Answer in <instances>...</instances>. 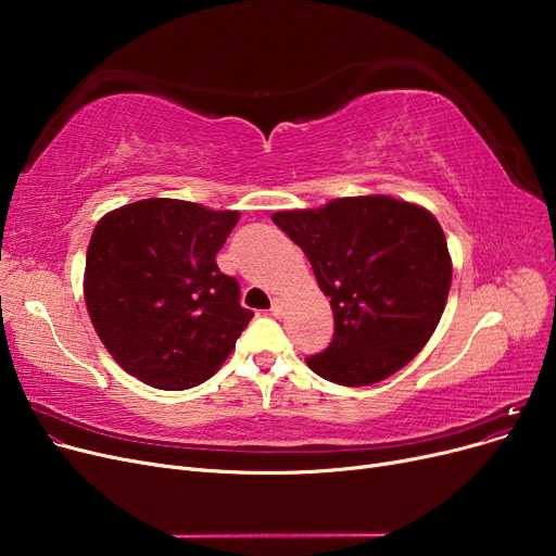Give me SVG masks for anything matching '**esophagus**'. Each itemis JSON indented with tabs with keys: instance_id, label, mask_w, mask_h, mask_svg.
Segmentation results:
<instances>
[{
	"instance_id": "1",
	"label": "esophagus",
	"mask_w": 556,
	"mask_h": 556,
	"mask_svg": "<svg viewBox=\"0 0 556 556\" xmlns=\"http://www.w3.org/2000/svg\"><path fill=\"white\" fill-rule=\"evenodd\" d=\"M271 315H274V317H280V315H282V301H280V299H274Z\"/></svg>"
}]
</instances>
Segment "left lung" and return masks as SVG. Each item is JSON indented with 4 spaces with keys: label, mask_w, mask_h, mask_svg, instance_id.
Segmentation results:
<instances>
[{
    "label": "left lung",
    "mask_w": 556,
    "mask_h": 556,
    "mask_svg": "<svg viewBox=\"0 0 556 556\" xmlns=\"http://www.w3.org/2000/svg\"><path fill=\"white\" fill-rule=\"evenodd\" d=\"M271 220L304 250L331 296L333 339L306 359L319 378L374 384L425 348L452 280L445 233L429 211L376 194L280 211Z\"/></svg>",
    "instance_id": "left-lung-1"
}]
</instances>
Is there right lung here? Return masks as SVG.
<instances>
[{
    "instance_id": "right-lung-1",
    "label": "right lung",
    "mask_w": 556,
    "mask_h": 556,
    "mask_svg": "<svg viewBox=\"0 0 556 556\" xmlns=\"http://www.w3.org/2000/svg\"><path fill=\"white\" fill-rule=\"evenodd\" d=\"M180 199H143L97 223L86 257V306L125 371L157 390H190L231 355L252 311L215 255L239 223Z\"/></svg>"
}]
</instances>
